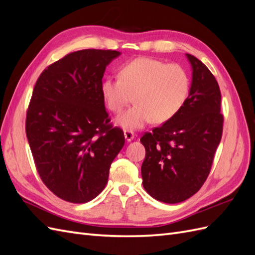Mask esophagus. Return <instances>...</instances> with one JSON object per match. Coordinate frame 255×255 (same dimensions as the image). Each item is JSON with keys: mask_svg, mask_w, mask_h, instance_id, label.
Returning a JSON list of instances; mask_svg holds the SVG:
<instances>
[{"mask_svg": "<svg viewBox=\"0 0 255 255\" xmlns=\"http://www.w3.org/2000/svg\"><path fill=\"white\" fill-rule=\"evenodd\" d=\"M125 137H126V139H127L128 141H130V140L134 139L135 134H134V132H132V130L125 129Z\"/></svg>", "mask_w": 255, "mask_h": 255, "instance_id": "1", "label": "esophagus"}]
</instances>
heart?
I'll list each match as a JSON object with an SVG mask.
<instances>
[{"label":"heart","mask_w":255,"mask_h":255,"mask_svg":"<svg viewBox=\"0 0 255 255\" xmlns=\"http://www.w3.org/2000/svg\"><path fill=\"white\" fill-rule=\"evenodd\" d=\"M189 86V76L181 65L142 56L123 64L119 78H105L101 94L113 113H120L134 95L136 104L116 122L122 128L138 129L153 119L163 123L174 117L186 101Z\"/></svg>","instance_id":"b5f03b06"}]
</instances>
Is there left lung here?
<instances>
[{"label": "left lung", "mask_w": 255, "mask_h": 255, "mask_svg": "<svg viewBox=\"0 0 255 255\" xmlns=\"http://www.w3.org/2000/svg\"><path fill=\"white\" fill-rule=\"evenodd\" d=\"M186 56L192 69L188 98L174 117L140 138L143 188L169 204L185 201L202 187L222 136L219 85L201 60Z\"/></svg>", "instance_id": "obj_1"}]
</instances>
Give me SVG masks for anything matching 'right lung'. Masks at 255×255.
I'll return each mask as SVG.
<instances>
[{"instance_id": "right-lung-1", "label": "right lung", "mask_w": 255, "mask_h": 255, "mask_svg": "<svg viewBox=\"0 0 255 255\" xmlns=\"http://www.w3.org/2000/svg\"><path fill=\"white\" fill-rule=\"evenodd\" d=\"M114 50L72 52L44 69L26 113L25 130L36 169L54 195L71 203L95 199L125 145L101 94Z\"/></svg>"}]
</instances>
